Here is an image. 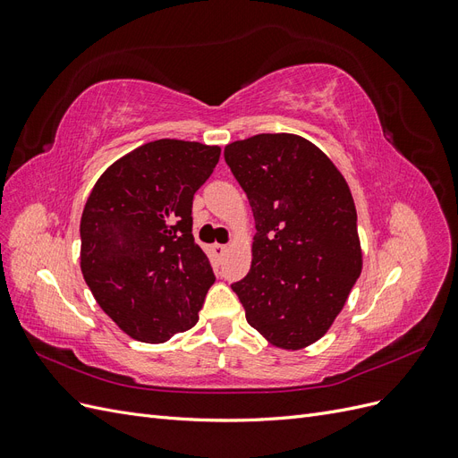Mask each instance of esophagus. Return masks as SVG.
Segmentation results:
<instances>
[{"mask_svg": "<svg viewBox=\"0 0 458 458\" xmlns=\"http://www.w3.org/2000/svg\"><path fill=\"white\" fill-rule=\"evenodd\" d=\"M212 250H214V256H216V259L219 261L221 258L225 256V252H227V246H225V244H214V246H212Z\"/></svg>", "mask_w": 458, "mask_h": 458, "instance_id": "obj_1", "label": "esophagus"}]
</instances>
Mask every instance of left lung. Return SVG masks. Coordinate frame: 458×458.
Here are the masks:
<instances>
[{
	"label": "left lung",
	"instance_id": "8db88e82",
	"mask_svg": "<svg viewBox=\"0 0 458 458\" xmlns=\"http://www.w3.org/2000/svg\"><path fill=\"white\" fill-rule=\"evenodd\" d=\"M224 155L256 221L252 267L231 288L267 342L306 348L325 336L361 275L352 191L325 152L294 133H259Z\"/></svg>",
	"mask_w": 458,
	"mask_h": 458
}]
</instances>
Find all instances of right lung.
Here are the masks:
<instances>
[{
  "instance_id": "obj_1",
  "label": "right lung",
  "mask_w": 458,
  "mask_h": 458,
  "mask_svg": "<svg viewBox=\"0 0 458 458\" xmlns=\"http://www.w3.org/2000/svg\"><path fill=\"white\" fill-rule=\"evenodd\" d=\"M219 147L150 141L108 165L80 221V267L101 310L131 338L162 344L199 321L216 281L192 237V197Z\"/></svg>"
}]
</instances>
